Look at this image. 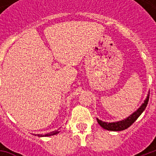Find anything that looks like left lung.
<instances>
[{"instance_id": "obj_1", "label": "left lung", "mask_w": 156, "mask_h": 156, "mask_svg": "<svg viewBox=\"0 0 156 156\" xmlns=\"http://www.w3.org/2000/svg\"><path fill=\"white\" fill-rule=\"evenodd\" d=\"M149 98H150V92L147 94V97L144 100V103L140 105V107L138 108L136 111H134L132 115H130L129 117L126 119H124L122 120L116 121V122H111V123H108V122H105V121H102L100 119H98L97 118V121L99 124V125L101 126L103 129H107V130L110 131H121L126 129L127 128L130 126L131 124L134 123V121L137 119L140 116V115L144 112V110L146 108V106L148 105V101H149Z\"/></svg>"}]
</instances>
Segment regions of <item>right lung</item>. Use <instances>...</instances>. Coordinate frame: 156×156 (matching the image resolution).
<instances>
[{"label": "right lung", "instance_id": "1", "mask_svg": "<svg viewBox=\"0 0 156 156\" xmlns=\"http://www.w3.org/2000/svg\"><path fill=\"white\" fill-rule=\"evenodd\" d=\"M60 131H59V129H58V130H54V131H51V132H50V133H48V134H37V136H39V137H47V136H51V135H55V134H58Z\"/></svg>", "mask_w": 156, "mask_h": 156}]
</instances>
